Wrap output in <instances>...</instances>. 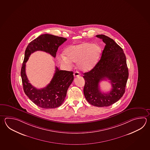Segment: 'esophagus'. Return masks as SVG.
<instances>
[{
  "label": "esophagus",
  "instance_id": "1",
  "mask_svg": "<svg viewBox=\"0 0 150 150\" xmlns=\"http://www.w3.org/2000/svg\"><path fill=\"white\" fill-rule=\"evenodd\" d=\"M80 75V74L79 71H75L74 72V76L75 77H76L77 76H79Z\"/></svg>",
  "mask_w": 150,
  "mask_h": 150
}]
</instances>
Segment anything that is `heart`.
Here are the masks:
<instances>
[{"label":"heart","mask_w":150,"mask_h":150,"mask_svg":"<svg viewBox=\"0 0 150 150\" xmlns=\"http://www.w3.org/2000/svg\"><path fill=\"white\" fill-rule=\"evenodd\" d=\"M101 52V48L98 44L83 43L67 47L64 50V56H61L59 60L62 64L67 66H71V62H76L79 70L87 72L95 67Z\"/></svg>","instance_id":"1"}]
</instances>
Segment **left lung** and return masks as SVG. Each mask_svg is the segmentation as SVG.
Returning a JSON list of instances; mask_svg holds the SVG:
<instances>
[{
  "instance_id": "8db88e82",
  "label": "left lung",
  "mask_w": 150,
  "mask_h": 150,
  "mask_svg": "<svg viewBox=\"0 0 150 150\" xmlns=\"http://www.w3.org/2000/svg\"><path fill=\"white\" fill-rule=\"evenodd\" d=\"M96 37L103 40L105 46L101 58L92 69L83 74L84 95L89 103L97 107H106L118 101L125 92L128 79V68L122 49L114 40L104 35ZM108 79L112 88L109 93H102L99 83Z\"/></svg>"
}]
</instances>
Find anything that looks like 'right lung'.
Segmentation results:
<instances>
[{"mask_svg": "<svg viewBox=\"0 0 150 150\" xmlns=\"http://www.w3.org/2000/svg\"><path fill=\"white\" fill-rule=\"evenodd\" d=\"M67 40L64 37L43 34L31 41L25 51L21 76L25 94L37 106L43 108H54L64 101L67 91L74 80L73 72L59 70L55 67V73L46 87L38 89L29 82L25 73V64L31 54L37 51L48 53L55 58L59 46Z\"/></svg>", "mask_w": 150, "mask_h": 150, "instance_id": "obj_1", "label": "right lung"}]
</instances>
